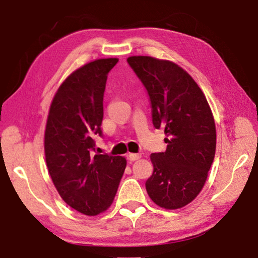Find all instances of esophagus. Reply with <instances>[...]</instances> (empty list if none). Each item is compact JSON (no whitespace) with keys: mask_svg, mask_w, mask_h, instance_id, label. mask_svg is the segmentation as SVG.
I'll return each mask as SVG.
<instances>
[{"mask_svg":"<svg viewBox=\"0 0 258 258\" xmlns=\"http://www.w3.org/2000/svg\"><path fill=\"white\" fill-rule=\"evenodd\" d=\"M140 157H141L140 154H133V153L127 154V159L130 161H137V160H139Z\"/></svg>","mask_w":258,"mask_h":258,"instance_id":"esophagus-1","label":"esophagus"}]
</instances>
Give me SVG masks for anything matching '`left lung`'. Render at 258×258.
Listing matches in <instances>:
<instances>
[{"mask_svg": "<svg viewBox=\"0 0 258 258\" xmlns=\"http://www.w3.org/2000/svg\"><path fill=\"white\" fill-rule=\"evenodd\" d=\"M127 62L148 92L153 125L167 136L166 152L151 155L154 171L146 190L160 207L180 209L202 191L214 160L212 111L198 84L178 64L142 55L130 56Z\"/></svg>", "mask_w": 258, "mask_h": 258, "instance_id": "1", "label": "left lung"}]
</instances>
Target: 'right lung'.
I'll return each mask as SVG.
<instances>
[{
	"label": "right lung",
	"mask_w": 258,
	"mask_h": 258,
	"mask_svg": "<svg viewBox=\"0 0 258 258\" xmlns=\"http://www.w3.org/2000/svg\"><path fill=\"white\" fill-rule=\"evenodd\" d=\"M117 57L98 59L73 72L55 92L45 130V159L55 189L80 213L97 215L112 204L124 175L122 156L96 153L102 137L103 97Z\"/></svg>",
	"instance_id": "add662e5"
}]
</instances>
